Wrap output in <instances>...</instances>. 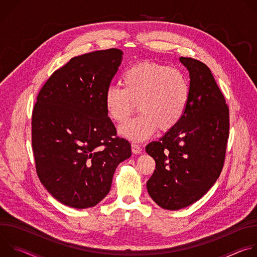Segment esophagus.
Wrapping results in <instances>:
<instances>
[{
    "label": "esophagus",
    "instance_id": "34e87169",
    "mask_svg": "<svg viewBox=\"0 0 257 257\" xmlns=\"http://www.w3.org/2000/svg\"><path fill=\"white\" fill-rule=\"evenodd\" d=\"M131 150H132V153L135 154V155H140L142 153V150L140 149V146L137 145V144H132Z\"/></svg>",
    "mask_w": 257,
    "mask_h": 257
}]
</instances>
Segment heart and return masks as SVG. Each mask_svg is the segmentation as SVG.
Listing matches in <instances>:
<instances>
[{
	"instance_id": "b5f03b06",
	"label": "heart",
	"mask_w": 257,
	"mask_h": 257,
	"mask_svg": "<svg viewBox=\"0 0 257 257\" xmlns=\"http://www.w3.org/2000/svg\"><path fill=\"white\" fill-rule=\"evenodd\" d=\"M122 87L109 86L104 92L107 116L124 123L135 111L140 114L119 128V133L134 142L150 138L159 128L169 131L184 117L190 100V83L183 72L155 62L129 67L121 78Z\"/></svg>"
}]
</instances>
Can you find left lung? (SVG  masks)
Here are the masks:
<instances>
[{"label":"left lung","instance_id":"8db88e82","mask_svg":"<svg viewBox=\"0 0 257 257\" xmlns=\"http://www.w3.org/2000/svg\"><path fill=\"white\" fill-rule=\"evenodd\" d=\"M190 78V100L179 124L145 151L156 161L146 183L161 207L178 210L199 200L222 172L229 138V108L209 68L181 57Z\"/></svg>","mask_w":257,"mask_h":257}]
</instances>
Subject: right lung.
<instances>
[{
  "instance_id": "right-lung-1",
  "label": "right lung",
  "mask_w": 257,
  "mask_h": 257,
  "mask_svg": "<svg viewBox=\"0 0 257 257\" xmlns=\"http://www.w3.org/2000/svg\"><path fill=\"white\" fill-rule=\"evenodd\" d=\"M122 60L118 49L72 58L36 98L31 122L36 173L67 206H95L109 192L118 165L131 157V145L116 136L103 100Z\"/></svg>"
}]
</instances>
